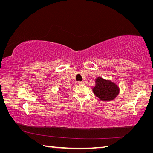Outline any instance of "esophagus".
I'll use <instances>...</instances> for the list:
<instances>
[{"mask_svg": "<svg viewBox=\"0 0 153 153\" xmlns=\"http://www.w3.org/2000/svg\"><path fill=\"white\" fill-rule=\"evenodd\" d=\"M78 84H79V85H84V81H79V82H78Z\"/></svg>", "mask_w": 153, "mask_h": 153, "instance_id": "obj_1", "label": "esophagus"}]
</instances>
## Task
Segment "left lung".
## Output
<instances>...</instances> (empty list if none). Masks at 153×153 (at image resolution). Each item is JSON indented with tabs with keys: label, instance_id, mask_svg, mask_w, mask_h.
<instances>
[{
	"label": "left lung",
	"instance_id": "left-lung-1",
	"mask_svg": "<svg viewBox=\"0 0 153 153\" xmlns=\"http://www.w3.org/2000/svg\"><path fill=\"white\" fill-rule=\"evenodd\" d=\"M92 91L94 94L102 101H111L118 95L119 88L116 84L111 80L98 77L96 79V85Z\"/></svg>",
	"mask_w": 153,
	"mask_h": 153
}]
</instances>
